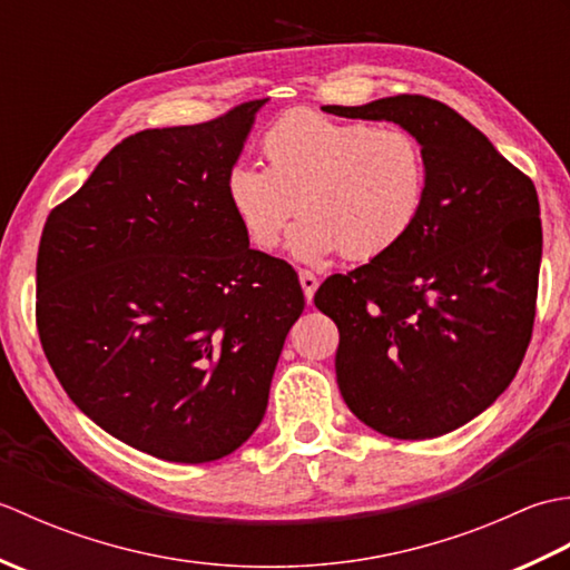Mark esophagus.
Here are the masks:
<instances>
[{
    "label": "esophagus",
    "mask_w": 570,
    "mask_h": 570,
    "mask_svg": "<svg viewBox=\"0 0 570 570\" xmlns=\"http://www.w3.org/2000/svg\"><path fill=\"white\" fill-rule=\"evenodd\" d=\"M298 282H301V288H304L306 298L311 301L313 294H316V288H318V276L313 274V272H308V269H301L298 272Z\"/></svg>",
    "instance_id": "34e87169"
}]
</instances>
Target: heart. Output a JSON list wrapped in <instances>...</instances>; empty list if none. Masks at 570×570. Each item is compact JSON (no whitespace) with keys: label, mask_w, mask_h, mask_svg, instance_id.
I'll return each mask as SVG.
<instances>
[{"label":"heart","mask_w":570,"mask_h":570,"mask_svg":"<svg viewBox=\"0 0 570 570\" xmlns=\"http://www.w3.org/2000/svg\"><path fill=\"white\" fill-rule=\"evenodd\" d=\"M266 166L239 161L225 193L252 247L269 252L288 220V249L304 262L341 252L372 262L416 227L429 196V161L404 127H374L292 110L262 135Z\"/></svg>","instance_id":"b5f03b06"}]
</instances>
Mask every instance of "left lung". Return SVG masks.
<instances>
[{
	"instance_id": "left-lung-1",
	"label": "left lung",
	"mask_w": 570,
	"mask_h": 570,
	"mask_svg": "<svg viewBox=\"0 0 570 570\" xmlns=\"http://www.w3.org/2000/svg\"><path fill=\"white\" fill-rule=\"evenodd\" d=\"M323 110L396 122L426 151L429 196L411 235L325 278L313 301L341 331L335 374L350 411L390 439H435L482 414L522 365L539 294L537 188L439 100Z\"/></svg>"
}]
</instances>
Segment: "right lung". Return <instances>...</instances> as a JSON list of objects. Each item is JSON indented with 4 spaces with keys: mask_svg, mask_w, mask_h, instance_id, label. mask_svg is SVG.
Masks as SVG:
<instances>
[{
    "mask_svg": "<svg viewBox=\"0 0 570 570\" xmlns=\"http://www.w3.org/2000/svg\"><path fill=\"white\" fill-rule=\"evenodd\" d=\"M264 102L127 137L43 225L48 365L85 416L171 463L249 439L306 304L292 264L249 249L225 193Z\"/></svg>",
    "mask_w": 570,
    "mask_h": 570,
    "instance_id": "1",
    "label": "right lung"
}]
</instances>
